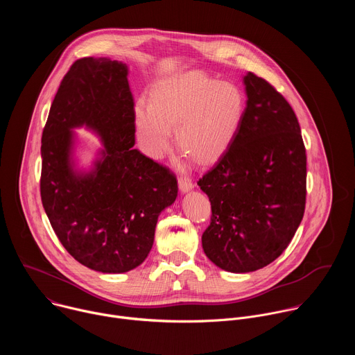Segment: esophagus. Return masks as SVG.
<instances>
[{"label":"esophagus","instance_id":"esophagus-1","mask_svg":"<svg viewBox=\"0 0 355 355\" xmlns=\"http://www.w3.org/2000/svg\"><path fill=\"white\" fill-rule=\"evenodd\" d=\"M178 187H180L181 192H188L189 189H192L193 184H192V181H191L189 178H187V177H180V178H178Z\"/></svg>","mask_w":355,"mask_h":355}]
</instances>
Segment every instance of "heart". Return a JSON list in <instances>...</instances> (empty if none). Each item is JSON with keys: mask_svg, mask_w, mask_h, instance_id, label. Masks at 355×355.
<instances>
[{"mask_svg": "<svg viewBox=\"0 0 355 355\" xmlns=\"http://www.w3.org/2000/svg\"><path fill=\"white\" fill-rule=\"evenodd\" d=\"M245 99L232 81H218L200 73H185L159 83L151 104L135 107L137 139L144 153L162 159L171 144V129L181 150L199 163L222 156L234 137Z\"/></svg>", "mask_w": 355, "mask_h": 355, "instance_id": "b5f03b06", "label": "heart"}]
</instances>
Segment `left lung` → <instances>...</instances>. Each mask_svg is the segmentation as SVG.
I'll use <instances>...</instances> for the list:
<instances>
[{"label":"left lung","mask_w":355,"mask_h":355,"mask_svg":"<svg viewBox=\"0 0 355 355\" xmlns=\"http://www.w3.org/2000/svg\"><path fill=\"white\" fill-rule=\"evenodd\" d=\"M244 84L240 126L198 181L212 208L202 247L214 264L230 272L256 271L278 259L306 205V148L292 107L254 73Z\"/></svg>","instance_id":"obj_1"}]
</instances>
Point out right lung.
<instances>
[{
    "label": "right lung",
    "mask_w": 355,
    "mask_h": 355,
    "mask_svg": "<svg viewBox=\"0 0 355 355\" xmlns=\"http://www.w3.org/2000/svg\"><path fill=\"white\" fill-rule=\"evenodd\" d=\"M87 124L106 146L87 176L68 164L70 128ZM135 99L123 63L76 60L63 77L42 133L40 198L58 239L80 264L126 272L151 250L160 212L177 198L175 174L135 146Z\"/></svg>",
    "instance_id": "right-lung-1"
}]
</instances>
